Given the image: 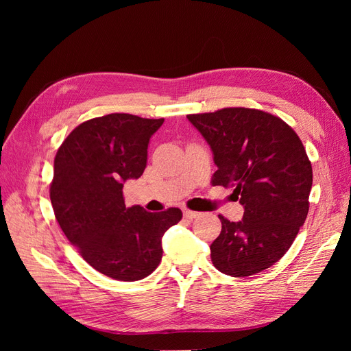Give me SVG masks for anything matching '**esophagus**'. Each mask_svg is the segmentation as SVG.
Listing matches in <instances>:
<instances>
[{
    "mask_svg": "<svg viewBox=\"0 0 351 351\" xmlns=\"http://www.w3.org/2000/svg\"><path fill=\"white\" fill-rule=\"evenodd\" d=\"M183 215H184L186 218H189V219H193V218L199 217L200 214H199V212H195V210H190V209H184V210H183Z\"/></svg>",
    "mask_w": 351,
    "mask_h": 351,
    "instance_id": "34e87169",
    "label": "esophagus"
}]
</instances>
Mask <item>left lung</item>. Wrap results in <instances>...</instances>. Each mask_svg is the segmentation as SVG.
Listing matches in <instances>:
<instances>
[{
  "mask_svg": "<svg viewBox=\"0 0 351 351\" xmlns=\"http://www.w3.org/2000/svg\"><path fill=\"white\" fill-rule=\"evenodd\" d=\"M214 154L212 186L234 187L243 219L219 215L221 232L210 244L214 267L249 277L278 262L309 212L312 164L300 137L280 117L253 108L189 114Z\"/></svg>",
  "mask_w": 351,
  "mask_h": 351,
  "instance_id": "left-lung-1",
  "label": "left lung"
}]
</instances>
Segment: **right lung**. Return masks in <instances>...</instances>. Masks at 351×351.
I'll use <instances>...</instances> for the list:
<instances>
[{
  "label": "right lung",
  "mask_w": 351,
  "mask_h": 351,
  "mask_svg": "<svg viewBox=\"0 0 351 351\" xmlns=\"http://www.w3.org/2000/svg\"><path fill=\"white\" fill-rule=\"evenodd\" d=\"M164 119L108 114L79 124L58 147L49 197L69 241L92 268L119 281L152 274L162 258L164 232L178 208H125L123 186L139 178L151 136Z\"/></svg>",
  "instance_id": "1"
}]
</instances>
